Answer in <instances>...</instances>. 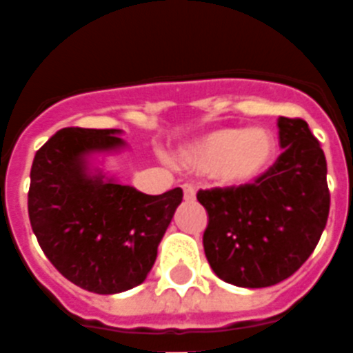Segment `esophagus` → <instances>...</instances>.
<instances>
[{"label": "esophagus", "instance_id": "1", "mask_svg": "<svg viewBox=\"0 0 353 353\" xmlns=\"http://www.w3.org/2000/svg\"><path fill=\"white\" fill-rule=\"evenodd\" d=\"M181 189H183L185 200H192V199H194V194H196V189H194V187H192L191 183H185L183 187H181Z\"/></svg>", "mask_w": 353, "mask_h": 353}]
</instances>
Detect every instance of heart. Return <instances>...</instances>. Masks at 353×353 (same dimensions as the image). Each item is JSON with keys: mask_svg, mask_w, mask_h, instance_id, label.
I'll return each mask as SVG.
<instances>
[{"mask_svg": "<svg viewBox=\"0 0 353 353\" xmlns=\"http://www.w3.org/2000/svg\"><path fill=\"white\" fill-rule=\"evenodd\" d=\"M278 157V139L266 128H221L187 145L179 154L185 168L214 174L221 183L242 187L257 181Z\"/></svg>", "mask_w": 353, "mask_h": 353, "instance_id": "heart-1", "label": "heart"}]
</instances>
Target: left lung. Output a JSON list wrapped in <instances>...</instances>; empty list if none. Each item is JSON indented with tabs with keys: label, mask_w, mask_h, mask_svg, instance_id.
Returning a JSON list of instances; mask_svg holds the SVG:
<instances>
[{
	"label": "left lung",
	"mask_w": 353,
	"mask_h": 353,
	"mask_svg": "<svg viewBox=\"0 0 353 353\" xmlns=\"http://www.w3.org/2000/svg\"><path fill=\"white\" fill-rule=\"evenodd\" d=\"M280 147L270 170L242 187L206 189V259L223 281L268 288L295 274L316 250L331 194L319 141L303 119H278Z\"/></svg>",
	"instance_id": "8db88e82"
}]
</instances>
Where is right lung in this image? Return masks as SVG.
<instances>
[{"mask_svg": "<svg viewBox=\"0 0 353 353\" xmlns=\"http://www.w3.org/2000/svg\"><path fill=\"white\" fill-rule=\"evenodd\" d=\"M121 130L62 128L35 153L28 214L47 259L79 288L113 295L139 285L183 191L145 194L88 172L90 153L123 147Z\"/></svg>", "mask_w": 353, "mask_h": 353, "instance_id": "right-lung-1", "label": "right lung"}]
</instances>
